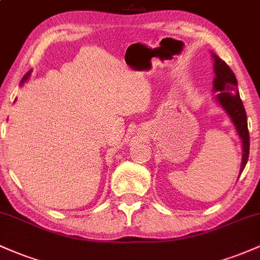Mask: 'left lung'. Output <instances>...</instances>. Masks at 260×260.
Returning a JSON list of instances; mask_svg holds the SVG:
<instances>
[{
  "label": "left lung",
  "instance_id": "8db88e82",
  "mask_svg": "<svg viewBox=\"0 0 260 260\" xmlns=\"http://www.w3.org/2000/svg\"><path fill=\"white\" fill-rule=\"evenodd\" d=\"M214 59V73L215 78L213 82V91L216 92L215 99L223 111L228 113L236 132L242 143V162H241L240 175L242 174L244 166L249 156V133L247 126V115L243 103L240 98L237 89V79L231 68L222 61L219 56L211 52Z\"/></svg>",
  "mask_w": 260,
  "mask_h": 260
}]
</instances>
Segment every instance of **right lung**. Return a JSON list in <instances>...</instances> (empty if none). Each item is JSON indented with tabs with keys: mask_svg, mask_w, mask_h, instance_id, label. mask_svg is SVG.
Masks as SVG:
<instances>
[{
	"mask_svg": "<svg viewBox=\"0 0 260 260\" xmlns=\"http://www.w3.org/2000/svg\"><path fill=\"white\" fill-rule=\"evenodd\" d=\"M30 74H31V71H29V72L26 73L24 77H23L22 80H20V85H23V84H24V82H26V80L29 79V77H30Z\"/></svg>",
	"mask_w": 260,
	"mask_h": 260,
	"instance_id": "1",
	"label": "right lung"
}]
</instances>
